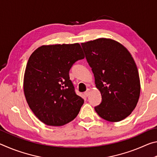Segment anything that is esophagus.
Masks as SVG:
<instances>
[{
    "label": "esophagus",
    "mask_w": 157,
    "mask_h": 157,
    "mask_svg": "<svg viewBox=\"0 0 157 157\" xmlns=\"http://www.w3.org/2000/svg\"><path fill=\"white\" fill-rule=\"evenodd\" d=\"M90 92H91V91H90V89H88L86 90V91L84 93V95H86V97H88L89 95V94H90Z\"/></svg>",
    "instance_id": "esophagus-1"
}]
</instances>
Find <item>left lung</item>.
Here are the masks:
<instances>
[{"label":"left lung","mask_w":157,"mask_h":157,"mask_svg":"<svg viewBox=\"0 0 157 157\" xmlns=\"http://www.w3.org/2000/svg\"><path fill=\"white\" fill-rule=\"evenodd\" d=\"M82 47L102 95L95 111L107 121L123 120L136 107L140 91L139 72L131 54L109 39L82 43Z\"/></svg>","instance_id":"left-lung-1"}]
</instances>
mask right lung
Wrapping results in <instances>:
<instances>
[{
    "instance_id": "right-lung-1",
    "label": "right lung",
    "mask_w": 157,
    "mask_h": 157,
    "mask_svg": "<svg viewBox=\"0 0 157 157\" xmlns=\"http://www.w3.org/2000/svg\"><path fill=\"white\" fill-rule=\"evenodd\" d=\"M84 58L79 44L43 46L31 55L23 89L29 107L42 123L62 126L78 116L84 100L76 94L69 71Z\"/></svg>"
}]
</instances>
